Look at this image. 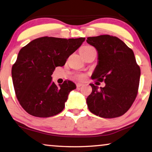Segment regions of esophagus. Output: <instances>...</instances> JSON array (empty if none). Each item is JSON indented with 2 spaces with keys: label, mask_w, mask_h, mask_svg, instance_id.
<instances>
[{
  "label": "esophagus",
  "mask_w": 152,
  "mask_h": 152,
  "mask_svg": "<svg viewBox=\"0 0 152 152\" xmlns=\"http://www.w3.org/2000/svg\"><path fill=\"white\" fill-rule=\"evenodd\" d=\"M82 85H83V84H81V83H77L76 84L77 88H80V86H82Z\"/></svg>",
  "instance_id": "1"
}]
</instances>
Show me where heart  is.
Returning a JSON list of instances; mask_svg holds the SVG:
<instances>
[{
  "label": "heart",
  "instance_id": "b5f03b06",
  "mask_svg": "<svg viewBox=\"0 0 152 152\" xmlns=\"http://www.w3.org/2000/svg\"><path fill=\"white\" fill-rule=\"evenodd\" d=\"M94 49V48L92 47H91V46H85V47H84L82 48L80 52H83V51H87V50H91V49ZM79 77H80V78H83L84 76H80Z\"/></svg>",
  "mask_w": 152,
  "mask_h": 152
}]
</instances>
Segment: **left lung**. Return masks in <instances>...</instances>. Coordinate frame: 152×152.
Here are the masks:
<instances>
[{
  "label": "left lung",
  "mask_w": 152,
  "mask_h": 152,
  "mask_svg": "<svg viewBox=\"0 0 152 152\" xmlns=\"http://www.w3.org/2000/svg\"><path fill=\"white\" fill-rule=\"evenodd\" d=\"M86 42L98 52V64L92 78L104 82V87L90 84L92 93L86 98L88 110L104 118L124 114L138 93L141 69L132 50L118 37L100 35Z\"/></svg>",
  "instance_id": "8db88e82"
}]
</instances>
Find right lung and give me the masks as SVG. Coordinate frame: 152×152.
I'll use <instances>...</instances> for the list:
<instances>
[{
  "label": "right lung",
  "instance_id": "right-lung-1",
  "mask_svg": "<svg viewBox=\"0 0 152 152\" xmlns=\"http://www.w3.org/2000/svg\"><path fill=\"white\" fill-rule=\"evenodd\" d=\"M85 38L44 37L33 40L19 52L11 69L16 97L29 114L48 118L63 111L69 92L76 88L70 80L58 86L52 82L55 67L80 47Z\"/></svg>",
  "mask_w": 152,
  "mask_h": 152
}]
</instances>
